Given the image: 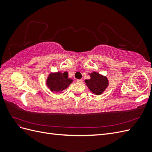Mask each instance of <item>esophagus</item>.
I'll return each mask as SVG.
<instances>
[{
  "instance_id": "obj_1",
  "label": "esophagus",
  "mask_w": 152,
  "mask_h": 152,
  "mask_svg": "<svg viewBox=\"0 0 152 152\" xmlns=\"http://www.w3.org/2000/svg\"><path fill=\"white\" fill-rule=\"evenodd\" d=\"M77 83L81 84V83H82V82H83V80H82V79H79V80H77Z\"/></svg>"
}]
</instances>
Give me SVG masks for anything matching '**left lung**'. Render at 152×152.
Here are the masks:
<instances>
[{
    "label": "left lung",
    "instance_id": "left-lung-1",
    "mask_svg": "<svg viewBox=\"0 0 152 152\" xmlns=\"http://www.w3.org/2000/svg\"><path fill=\"white\" fill-rule=\"evenodd\" d=\"M90 76V79L85 80L87 86L93 93L96 95L102 94L108 85L107 78L101 75L97 72L91 73Z\"/></svg>",
    "mask_w": 152,
    "mask_h": 152
}]
</instances>
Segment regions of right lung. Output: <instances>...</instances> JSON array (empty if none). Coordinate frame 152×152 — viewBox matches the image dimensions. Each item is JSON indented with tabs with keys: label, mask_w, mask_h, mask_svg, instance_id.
Wrapping results in <instances>:
<instances>
[{
	"label": "right lung",
	"mask_w": 152,
	"mask_h": 152,
	"mask_svg": "<svg viewBox=\"0 0 152 152\" xmlns=\"http://www.w3.org/2000/svg\"><path fill=\"white\" fill-rule=\"evenodd\" d=\"M72 81V79L68 78L67 73L58 72L49 75L47 80V86L51 91L60 92L66 89Z\"/></svg>",
	"instance_id": "right-lung-1"
}]
</instances>
